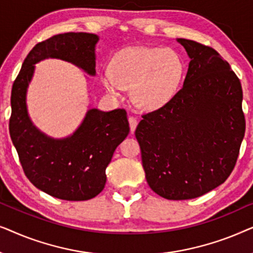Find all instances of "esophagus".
Listing matches in <instances>:
<instances>
[{"instance_id": "esophagus-1", "label": "esophagus", "mask_w": 253, "mask_h": 253, "mask_svg": "<svg viewBox=\"0 0 253 253\" xmlns=\"http://www.w3.org/2000/svg\"><path fill=\"white\" fill-rule=\"evenodd\" d=\"M129 126H130V131L131 132H133L134 130H136L137 127V124H138V120L136 119L134 116H129Z\"/></svg>"}]
</instances>
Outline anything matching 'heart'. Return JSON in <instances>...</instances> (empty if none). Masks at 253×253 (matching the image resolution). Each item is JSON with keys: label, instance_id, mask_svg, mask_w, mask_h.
<instances>
[{"label": "heart", "instance_id": "heart-1", "mask_svg": "<svg viewBox=\"0 0 253 253\" xmlns=\"http://www.w3.org/2000/svg\"><path fill=\"white\" fill-rule=\"evenodd\" d=\"M184 64L171 48L129 47L120 50L110 70L103 71L102 85L120 96L131 88V100L141 110H157L170 101L182 81Z\"/></svg>", "mask_w": 253, "mask_h": 253}]
</instances>
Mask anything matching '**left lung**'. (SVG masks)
<instances>
[{
    "label": "left lung",
    "instance_id": "8db88e82",
    "mask_svg": "<svg viewBox=\"0 0 253 253\" xmlns=\"http://www.w3.org/2000/svg\"><path fill=\"white\" fill-rule=\"evenodd\" d=\"M190 63L167 105L141 115L134 131L145 177L159 196L193 199L226 181L245 133L241 82L212 47L177 40Z\"/></svg>",
    "mask_w": 253,
    "mask_h": 253
}]
</instances>
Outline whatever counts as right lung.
Masks as SVG:
<instances>
[{"label":"right lung","mask_w":253,"mask_h":253,"mask_svg":"<svg viewBox=\"0 0 253 253\" xmlns=\"http://www.w3.org/2000/svg\"><path fill=\"white\" fill-rule=\"evenodd\" d=\"M98 37L69 32L38 42L27 55L11 91L10 137L24 174L41 191L63 200H88L106 184V168L115 148L129 133L126 109H89L71 137L55 140L41 133L27 115L26 88L34 64L55 57L95 74L94 46Z\"/></svg>","instance_id":"obj_1"}]
</instances>
